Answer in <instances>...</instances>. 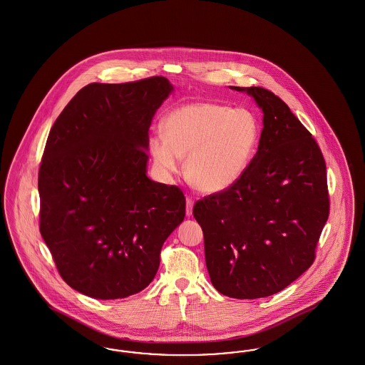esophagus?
Masks as SVG:
<instances>
[{"mask_svg":"<svg viewBox=\"0 0 365 365\" xmlns=\"http://www.w3.org/2000/svg\"><path fill=\"white\" fill-rule=\"evenodd\" d=\"M192 208H193V199L188 196V197H187V210H185V212H187L188 217L192 215Z\"/></svg>","mask_w":365,"mask_h":365,"instance_id":"34e87169","label":"esophagus"}]
</instances>
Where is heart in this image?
Listing matches in <instances>:
<instances>
[{
  "label": "heart",
  "instance_id": "heart-1",
  "mask_svg": "<svg viewBox=\"0 0 365 365\" xmlns=\"http://www.w3.org/2000/svg\"><path fill=\"white\" fill-rule=\"evenodd\" d=\"M163 136L150 139V154L159 173L185 172L190 184L206 193L232 188L245 175L255 157L259 118L248 109L196 102L170 111L163 120Z\"/></svg>",
  "mask_w": 365,
  "mask_h": 365
}]
</instances>
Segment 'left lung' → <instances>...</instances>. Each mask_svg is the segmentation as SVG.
<instances>
[{
    "label": "left lung",
    "mask_w": 365,
    "mask_h": 365,
    "mask_svg": "<svg viewBox=\"0 0 365 365\" xmlns=\"http://www.w3.org/2000/svg\"><path fill=\"white\" fill-rule=\"evenodd\" d=\"M230 88L263 111L259 147L245 175L197 200L193 217L212 286L252 300L281 292L314 263L330 211L327 173L317 140L279 96L262 87Z\"/></svg>",
    "instance_id": "obj_1"
}]
</instances>
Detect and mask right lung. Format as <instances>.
<instances>
[{"label":"right lung","mask_w":365,"mask_h":365,"mask_svg":"<svg viewBox=\"0 0 365 365\" xmlns=\"http://www.w3.org/2000/svg\"><path fill=\"white\" fill-rule=\"evenodd\" d=\"M172 91L162 76L91 83L50 129L39 230L63 281L88 297L142 292L165 240L184 221L182 190L147 177L148 129Z\"/></svg>","instance_id":"obj_1"}]
</instances>
